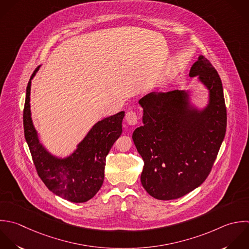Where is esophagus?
<instances>
[{"label":"esophagus","mask_w":249,"mask_h":249,"mask_svg":"<svg viewBox=\"0 0 249 249\" xmlns=\"http://www.w3.org/2000/svg\"><path fill=\"white\" fill-rule=\"evenodd\" d=\"M125 119H126V122L129 124V125H136L138 123V115L135 111L131 110V111H128L125 115Z\"/></svg>","instance_id":"34e87169"}]
</instances>
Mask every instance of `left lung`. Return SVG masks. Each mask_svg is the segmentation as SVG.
Listing matches in <instances>:
<instances>
[{
  "label": "left lung",
  "mask_w": 249,
  "mask_h": 249,
  "mask_svg": "<svg viewBox=\"0 0 249 249\" xmlns=\"http://www.w3.org/2000/svg\"><path fill=\"white\" fill-rule=\"evenodd\" d=\"M190 76L210 90L203 110L188 107L185 91L151 92L139 103L143 125L133 133L143 159L141 181L158 200H175L193 191L209 177L227 127V109L220 76L203 55L192 65Z\"/></svg>",
  "instance_id": "left-lung-1"
}]
</instances>
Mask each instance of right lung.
Masks as SVG:
<instances>
[{"label":"right lung","instance_id":"add662e5","mask_svg":"<svg viewBox=\"0 0 249 249\" xmlns=\"http://www.w3.org/2000/svg\"><path fill=\"white\" fill-rule=\"evenodd\" d=\"M38 68L34 71L28 82L23 110L24 136L34 165L38 177L51 192L69 202H87L103 185L106 157L122 133L125 112L120 111L97 122L71 156L65 159L52 156L39 143L31 118V80Z\"/></svg>","mask_w":249,"mask_h":249}]
</instances>
